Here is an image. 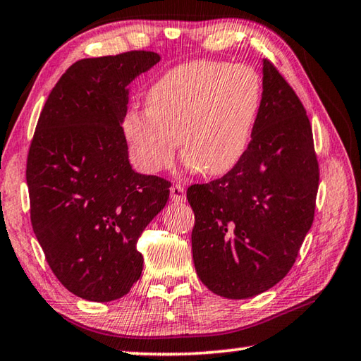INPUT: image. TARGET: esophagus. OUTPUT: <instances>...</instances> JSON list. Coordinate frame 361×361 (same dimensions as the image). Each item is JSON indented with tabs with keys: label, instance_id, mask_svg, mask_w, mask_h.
<instances>
[{
	"label": "esophagus",
	"instance_id": "obj_1",
	"mask_svg": "<svg viewBox=\"0 0 361 361\" xmlns=\"http://www.w3.org/2000/svg\"><path fill=\"white\" fill-rule=\"evenodd\" d=\"M170 199L173 200V202H185L186 200V191L185 188L181 185H173L170 188Z\"/></svg>",
	"mask_w": 361,
	"mask_h": 361
}]
</instances>
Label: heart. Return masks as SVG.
<instances>
[{
	"label": "heart",
	"mask_w": 361,
	"mask_h": 361,
	"mask_svg": "<svg viewBox=\"0 0 361 361\" xmlns=\"http://www.w3.org/2000/svg\"><path fill=\"white\" fill-rule=\"evenodd\" d=\"M262 82L245 65L199 60L176 66L151 85L148 109H130L122 130L135 166L159 173L176 146L191 172L221 176L242 161L258 119Z\"/></svg>",
	"instance_id": "1"
}]
</instances>
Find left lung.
<instances>
[{
	"label": "left lung",
	"mask_w": 361,
	"mask_h": 361,
	"mask_svg": "<svg viewBox=\"0 0 361 361\" xmlns=\"http://www.w3.org/2000/svg\"><path fill=\"white\" fill-rule=\"evenodd\" d=\"M317 189L307 114L276 66L262 60V103L242 161L221 178L188 188L200 282L228 299L279 283L312 226Z\"/></svg>",
	"instance_id": "8db88e82"
}]
</instances>
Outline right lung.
<instances>
[{
  "label": "right lung",
  "instance_id": "obj_1",
  "mask_svg": "<svg viewBox=\"0 0 361 361\" xmlns=\"http://www.w3.org/2000/svg\"><path fill=\"white\" fill-rule=\"evenodd\" d=\"M161 56L132 51L73 63L49 94L28 151L30 215L46 261L66 290L108 302L143 271L137 240L170 183L132 169L122 119L129 84Z\"/></svg>",
  "mask_w": 361,
  "mask_h": 361
}]
</instances>
